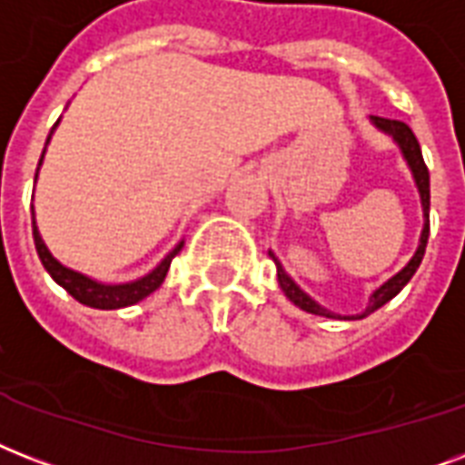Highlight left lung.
<instances>
[{
    "label": "left lung",
    "instance_id": "8db88e82",
    "mask_svg": "<svg viewBox=\"0 0 465 465\" xmlns=\"http://www.w3.org/2000/svg\"><path fill=\"white\" fill-rule=\"evenodd\" d=\"M371 121H373V125H376L381 133L391 135V138L398 143V147H401L402 157H405L410 172H412V176H415L417 192H420V201H422L424 223H422V235H420V244H417L415 254L408 259V264L402 266L401 272L393 273V276H391L388 282L381 283L379 289L371 293L369 305H366L361 312H356V315H344V320L366 318V315H371L373 311H379L381 305H386L391 298L398 296V293L402 291V286H405V283L412 279V273L417 272L420 262H422L424 247H427V237H430V169H427V164H424L422 150H420V143H417L415 133H412V128H410L408 124H402V121H393V118L371 116ZM269 257H272L273 264H276L279 286H282V291L286 293V298H289L291 303H296L301 311L312 312V315H325V318H341V315H337V312L327 311L325 305H320L318 301H315V298L308 293V291L301 289V286H298V283L291 279V273L283 269V264L279 262V257H276L272 250H269Z\"/></svg>",
    "mask_w": 465,
    "mask_h": 465
}]
</instances>
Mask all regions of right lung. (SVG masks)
I'll return each mask as SVG.
<instances>
[{
    "instance_id": "add662e5",
    "label": "right lung",
    "mask_w": 465,
    "mask_h": 465,
    "mask_svg": "<svg viewBox=\"0 0 465 465\" xmlns=\"http://www.w3.org/2000/svg\"><path fill=\"white\" fill-rule=\"evenodd\" d=\"M43 153H45V150H43ZM41 162H38V164H41ZM34 242H35V252H38V257H41L43 266H45V272L53 276V282L60 283V286H63V289L67 291L74 301H79L82 305H89V308H99V311H116V308H125V305L138 303V301L150 296L153 291L160 289L162 282H164V276H167L169 272L172 259H174L183 247V242L176 244L174 250L169 252L167 257L162 259L153 272L145 273V276H140V279H135V282L106 283V282H96V279L86 276V273H79L74 272V269H70V266L60 264V262L50 254L45 242H43L41 232H38V228H35V215H34Z\"/></svg>"
}]
</instances>
